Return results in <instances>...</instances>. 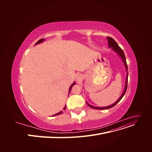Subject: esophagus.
Instances as JSON below:
<instances>
[{"label":"esophagus","mask_w":152,"mask_h":152,"mask_svg":"<svg viewBox=\"0 0 152 152\" xmlns=\"http://www.w3.org/2000/svg\"><path fill=\"white\" fill-rule=\"evenodd\" d=\"M82 78H83V77H82V75L81 74H78L76 76V79L78 81H81L82 80Z\"/></svg>","instance_id":"obj_1"}]
</instances>
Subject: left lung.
<instances>
[{"instance_id":"1","label":"left lung","mask_w":152,"mask_h":152,"mask_svg":"<svg viewBox=\"0 0 152 152\" xmlns=\"http://www.w3.org/2000/svg\"><path fill=\"white\" fill-rule=\"evenodd\" d=\"M107 39H108V44L109 45L108 46L110 48H112V49L115 50V51L117 52L119 56H121V58H122V61L124 62V66H125L126 67V71L127 72V69H128V67H127V63H126V56H125V54H124V53L123 51V50L118 46V45L117 44V43L115 41V40L113 39H112V37H107ZM128 73V72H127ZM127 80H128V74H127V77H126V86H125V89H124V91L123 92V93L122 94V96H121L120 98H119V99L117 101V102L113 103V104L110 105V106H108V107H93V106L90 105L89 104L87 103V104H88L90 107H91L92 108H94V109H98V110H103V109H108V108H112L114 106H115L121 100V99L123 98V96H124V94H125L126 92L127 91Z\"/></svg>"}]
</instances>
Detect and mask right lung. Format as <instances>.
I'll use <instances>...</instances> for the list:
<instances>
[{
	"label": "right lung",
	"mask_w": 152,
	"mask_h": 152,
	"mask_svg": "<svg viewBox=\"0 0 152 152\" xmlns=\"http://www.w3.org/2000/svg\"><path fill=\"white\" fill-rule=\"evenodd\" d=\"M44 40V39H40V40H39V41H37V42H36V44H40V43H41L42 42H43V41ZM75 84V82H74V83L73 84H72V85L70 86V90H69V93H70V90H71V89L72 88V87L74 86ZM66 109V106L65 107V108H63V110H65ZM63 113V112L62 111H61V112H59V113H56V114H55V115H54L53 116H55V115H60L61 113Z\"/></svg>",
	"instance_id": "right-lung-1"
}]
</instances>
